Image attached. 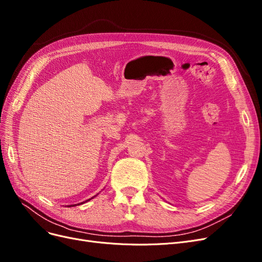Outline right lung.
<instances>
[{
    "label": "right lung",
    "instance_id": "add662e5",
    "mask_svg": "<svg viewBox=\"0 0 262 262\" xmlns=\"http://www.w3.org/2000/svg\"><path fill=\"white\" fill-rule=\"evenodd\" d=\"M94 197H95V196H94ZM94 197H92V198H91V199H93V198H94ZM91 199H88V200H85V201H84V202H86V201H90V200H91ZM84 202H81V203H84ZM81 203H79V204H81ZM70 207H72V206H70Z\"/></svg>",
    "mask_w": 262,
    "mask_h": 262
}]
</instances>
